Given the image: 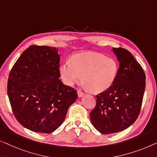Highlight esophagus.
Wrapping results in <instances>:
<instances>
[{"label":"esophagus","instance_id":"esophagus-1","mask_svg":"<svg viewBox=\"0 0 157 157\" xmlns=\"http://www.w3.org/2000/svg\"><path fill=\"white\" fill-rule=\"evenodd\" d=\"M84 94H85V93H84L83 92L80 91V90H78V95L79 98H81V97H82Z\"/></svg>","mask_w":157,"mask_h":157}]
</instances>
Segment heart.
I'll list each match as a JSON object with an SVG mask.
<instances>
[{"mask_svg": "<svg viewBox=\"0 0 157 157\" xmlns=\"http://www.w3.org/2000/svg\"><path fill=\"white\" fill-rule=\"evenodd\" d=\"M61 78L72 86L82 79L93 93L105 91L113 85L118 73V65L114 59L94 52L78 54L59 68Z\"/></svg>", "mask_w": 157, "mask_h": 157, "instance_id": "1", "label": "heart"}]
</instances>
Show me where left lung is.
Masks as SVG:
<instances>
[{
    "label": "left lung",
    "instance_id": "8db88e82",
    "mask_svg": "<svg viewBox=\"0 0 157 157\" xmlns=\"http://www.w3.org/2000/svg\"><path fill=\"white\" fill-rule=\"evenodd\" d=\"M120 62L115 81L97 97L90 112L94 128L101 134L116 133L127 129L140 115L146 85V76L140 64L131 52L113 48Z\"/></svg>",
    "mask_w": 157,
    "mask_h": 157
}]
</instances>
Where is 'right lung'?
I'll use <instances>...</instances> for the list:
<instances>
[{"instance_id":"obj_1","label":"right lung","mask_w":157,"mask_h":157,"mask_svg":"<svg viewBox=\"0 0 157 157\" xmlns=\"http://www.w3.org/2000/svg\"><path fill=\"white\" fill-rule=\"evenodd\" d=\"M59 67L57 48L31 45L10 70L7 90L13 114L33 132H54L78 99L77 90L59 79Z\"/></svg>"}]
</instances>
